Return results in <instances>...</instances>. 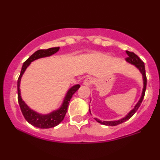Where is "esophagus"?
I'll list each match as a JSON object with an SVG mask.
<instances>
[{
	"instance_id": "obj_1",
	"label": "esophagus",
	"mask_w": 160,
	"mask_h": 160,
	"mask_svg": "<svg viewBox=\"0 0 160 160\" xmlns=\"http://www.w3.org/2000/svg\"><path fill=\"white\" fill-rule=\"evenodd\" d=\"M92 82H93V80H92V78H87L85 79V80H84L83 82V84L86 86H90L92 84Z\"/></svg>"
}]
</instances>
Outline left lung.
<instances>
[{
    "mask_svg": "<svg viewBox=\"0 0 160 160\" xmlns=\"http://www.w3.org/2000/svg\"><path fill=\"white\" fill-rule=\"evenodd\" d=\"M127 54H128V57L126 59V62H128V63L131 64L136 67V68L139 71L142 75V80H143V88H142V92L141 94V97H140L139 100L137 102V103L135 105L134 108H132L129 112L125 115L124 117H123L122 118L118 119V120H115V121H101L100 119L95 118L96 122H98L100 124L107 125V126H116V125L122 124V123L126 122L130 119L132 115H134V113L137 111V109L139 108L140 105H141L142 101L144 99V96H145V90H146V85H147V78H146V74H145V63L141 60V59L138 57L137 55L135 54L133 52H130L128 51H126ZM89 112L92 115L91 111H90V107H89Z\"/></svg>",
    "mask_w": 160,
    "mask_h": 160,
    "instance_id": "1",
    "label": "left lung"
}]
</instances>
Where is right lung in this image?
Instances as JSON below:
<instances>
[{
    "instance_id": "1",
    "label": "right lung",
    "mask_w": 160,
    "mask_h": 160,
    "mask_svg": "<svg viewBox=\"0 0 160 160\" xmlns=\"http://www.w3.org/2000/svg\"><path fill=\"white\" fill-rule=\"evenodd\" d=\"M59 48H51L47 50H38L36 51L33 54L30 56L29 58L24 62L22 65V71H21L20 76H19L18 80V104L20 106L21 110L24 118L28 123L36 128L41 129H48L51 128H54L57 126L59 123L62 122L65 118V115L67 112V109L71 99L74 94L79 89L80 86L79 84L74 85L71 87L67 91L65 94L64 99H63L62 103L58 109L48 113V114H42V113L38 112L33 109L30 108L29 106L25 102L23 101L22 95H21V89L20 84L22 78L24 73L28 68V67L30 65L32 62L36 60V59L45 58V57H51L53 54L57 53L59 51Z\"/></svg>"
}]
</instances>
